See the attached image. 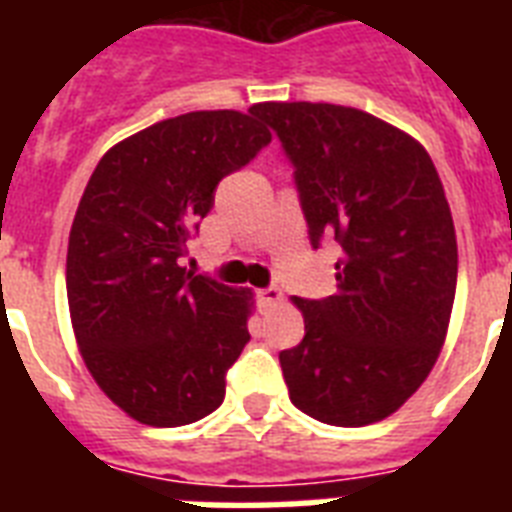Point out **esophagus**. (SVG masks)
Returning <instances> with one entry per match:
<instances>
[{"label": "esophagus", "mask_w": 512, "mask_h": 512, "mask_svg": "<svg viewBox=\"0 0 512 512\" xmlns=\"http://www.w3.org/2000/svg\"><path fill=\"white\" fill-rule=\"evenodd\" d=\"M281 289L279 287H265L257 292V303H260V308L263 311H271V308H276V305L281 303Z\"/></svg>", "instance_id": "obj_1"}]
</instances>
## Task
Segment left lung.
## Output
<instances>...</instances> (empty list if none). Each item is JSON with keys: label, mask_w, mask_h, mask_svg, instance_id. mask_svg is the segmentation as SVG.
Returning <instances> with one entry per match:
<instances>
[{"label": "left lung", "mask_w": 512, "mask_h": 512, "mask_svg": "<svg viewBox=\"0 0 512 512\" xmlns=\"http://www.w3.org/2000/svg\"><path fill=\"white\" fill-rule=\"evenodd\" d=\"M295 164L313 247L340 244L337 292L292 303L305 337L281 350L289 398L313 420L361 428L401 409L436 364L457 292V236L428 151L335 103H257Z\"/></svg>", "instance_id": "8db88e82"}]
</instances>
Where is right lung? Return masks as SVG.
<instances>
[{
  "label": "right lung",
  "instance_id": "add662e5",
  "mask_svg": "<svg viewBox=\"0 0 512 512\" xmlns=\"http://www.w3.org/2000/svg\"><path fill=\"white\" fill-rule=\"evenodd\" d=\"M268 143L252 111H191L108 148L84 188L66 257L71 327L92 380L132 420L177 428L223 404L255 297L193 276L183 257L217 183Z\"/></svg>",
  "mask_w": 512,
  "mask_h": 512
}]
</instances>
